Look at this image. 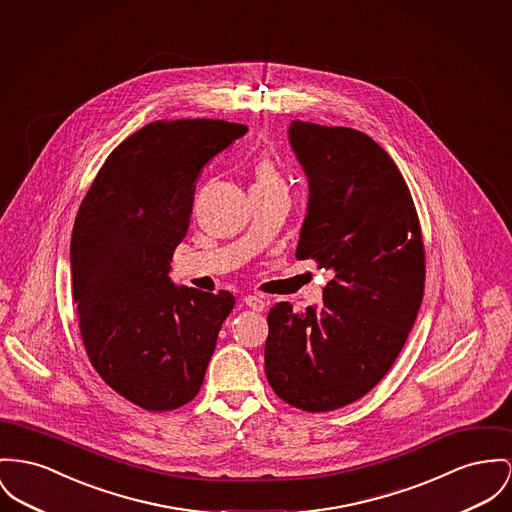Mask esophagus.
I'll use <instances>...</instances> for the list:
<instances>
[{"label":"esophagus","mask_w":512,"mask_h":512,"mask_svg":"<svg viewBox=\"0 0 512 512\" xmlns=\"http://www.w3.org/2000/svg\"><path fill=\"white\" fill-rule=\"evenodd\" d=\"M244 305L248 308H252V310H256V312H262V310L266 308L264 299H262V297H256V295H246V297H244Z\"/></svg>","instance_id":"34e87169"}]
</instances>
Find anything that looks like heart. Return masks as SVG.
<instances>
[{"mask_svg":"<svg viewBox=\"0 0 512 512\" xmlns=\"http://www.w3.org/2000/svg\"><path fill=\"white\" fill-rule=\"evenodd\" d=\"M252 174H254V186L252 188H285L283 176H281L279 169L275 167L272 159L256 161Z\"/></svg>","mask_w":512,"mask_h":512,"instance_id":"heart-1","label":"heart"}]
</instances>
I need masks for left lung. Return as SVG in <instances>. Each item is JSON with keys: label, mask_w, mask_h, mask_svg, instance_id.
<instances>
[{"label": "left lung", "mask_w": 512, "mask_h": 512, "mask_svg": "<svg viewBox=\"0 0 512 512\" xmlns=\"http://www.w3.org/2000/svg\"><path fill=\"white\" fill-rule=\"evenodd\" d=\"M307 172L297 260L334 270L322 305L270 308L266 376L293 408L320 413L363 398L392 369L425 287V246L408 184L375 139L293 120Z\"/></svg>", "instance_id": "8db88e82"}]
</instances>
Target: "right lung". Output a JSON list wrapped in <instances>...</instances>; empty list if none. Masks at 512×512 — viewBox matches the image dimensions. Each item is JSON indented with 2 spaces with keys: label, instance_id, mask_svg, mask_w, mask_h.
<instances>
[{
  "label": "right lung",
  "instance_id": "add662e5",
  "mask_svg": "<svg viewBox=\"0 0 512 512\" xmlns=\"http://www.w3.org/2000/svg\"><path fill=\"white\" fill-rule=\"evenodd\" d=\"M225 120H157L104 161L71 233V279L87 357L104 382L147 411L192 402L221 324L235 307L171 283L205 163L244 136Z\"/></svg>",
  "mask_w": 512,
  "mask_h": 512
}]
</instances>
